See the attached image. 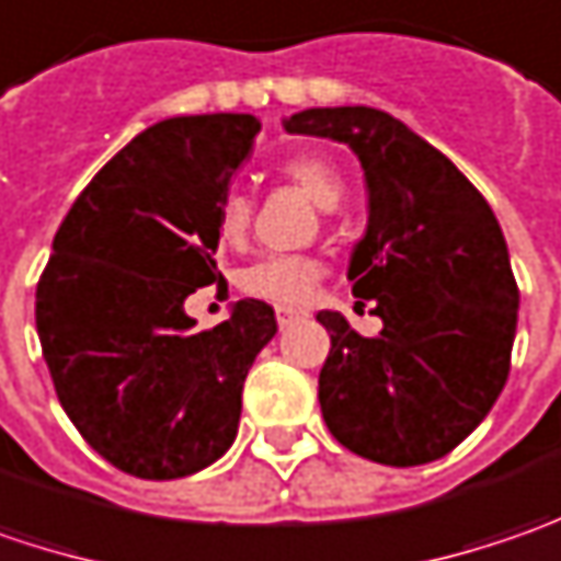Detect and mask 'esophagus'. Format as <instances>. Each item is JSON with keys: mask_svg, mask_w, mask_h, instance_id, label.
I'll return each mask as SVG.
<instances>
[{"mask_svg": "<svg viewBox=\"0 0 561 561\" xmlns=\"http://www.w3.org/2000/svg\"><path fill=\"white\" fill-rule=\"evenodd\" d=\"M305 310H295V307H279L276 310V320H279V329H288L295 320H305Z\"/></svg>", "mask_w": 561, "mask_h": 561, "instance_id": "esophagus-1", "label": "esophagus"}]
</instances>
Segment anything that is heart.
Here are the masks:
<instances>
[{"label": "heart", "instance_id": "obj_1", "mask_svg": "<svg viewBox=\"0 0 561 561\" xmlns=\"http://www.w3.org/2000/svg\"><path fill=\"white\" fill-rule=\"evenodd\" d=\"M279 175L288 184H295L301 194H307L320 209H335L342 194H345V184H342V175L335 172V165L327 159L310 157V153L285 159L279 165ZM251 219H254L251 197L241 191H229L216 209L219 241L222 244H241L248 238ZM323 273H327V266L317 256L270 254L260 256L238 273V288L251 298L270 301V305L301 307L313 298Z\"/></svg>", "mask_w": 561, "mask_h": 561}]
</instances>
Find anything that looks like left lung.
<instances>
[{
    "label": "left lung",
    "mask_w": 561,
    "mask_h": 561,
    "mask_svg": "<svg viewBox=\"0 0 561 561\" xmlns=\"http://www.w3.org/2000/svg\"><path fill=\"white\" fill-rule=\"evenodd\" d=\"M288 135L348 144L367 179V232L348 266L354 298L377 301V339L320 310L329 433L377 465L449 455L500 399L518 327V282L490 204L449 157L389 112L305 110ZM364 301L357 305L364 307Z\"/></svg>",
    "instance_id": "obj_1"
}]
</instances>
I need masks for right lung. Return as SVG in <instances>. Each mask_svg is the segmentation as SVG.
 <instances>
[{
  "mask_svg": "<svg viewBox=\"0 0 561 561\" xmlns=\"http://www.w3.org/2000/svg\"><path fill=\"white\" fill-rule=\"evenodd\" d=\"M256 131L234 112L157 122L93 175L53 238L37 282L43 357L71 424L125 474L175 480L222 458L244 377L276 335L256 298L213 329L184 313L187 295L222 279L216 209Z\"/></svg>",
  "mask_w": 561,
  "mask_h": 561,
  "instance_id": "right-lung-1",
  "label": "right lung"
}]
</instances>
